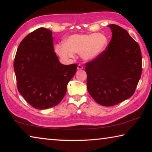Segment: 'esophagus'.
Here are the masks:
<instances>
[{
  "label": "esophagus",
  "instance_id": "34e87169",
  "mask_svg": "<svg viewBox=\"0 0 152 152\" xmlns=\"http://www.w3.org/2000/svg\"><path fill=\"white\" fill-rule=\"evenodd\" d=\"M77 69H78V70H82V69H83V66H82L81 64H78V67H77Z\"/></svg>",
  "mask_w": 152,
  "mask_h": 152
}]
</instances>
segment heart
Returning <instances> with one entry per match:
<instances>
[{
  "mask_svg": "<svg viewBox=\"0 0 152 152\" xmlns=\"http://www.w3.org/2000/svg\"><path fill=\"white\" fill-rule=\"evenodd\" d=\"M107 45L108 38L103 33L74 34L66 38L63 45H56L55 50L64 60L72 58L77 53H80L84 60L92 61L104 52Z\"/></svg>",
  "mask_w": 152,
  "mask_h": 152,
  "instance_id": "heart-1",
  "label": "heart"
}]
</instances>
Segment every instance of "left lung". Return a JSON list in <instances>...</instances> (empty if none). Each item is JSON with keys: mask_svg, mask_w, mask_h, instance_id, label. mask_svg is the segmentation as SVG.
Instances as JSON below:
<instances>
[{"mask_svg": "<svg viewBox=\"0 0 152 152\" xmlns=\"http://www.w3.org/2000/svg\"><path fill=\"white\" fill-rule=\"evenodd\" d=\"M112 38L107 50L86 64L87 90L97 103L113 106L134 94L142 71L138 43L117 25H109Z\"/></svg>", "mask_w": 152, "mask_h": 152, "instance_id": "obj_1", "label": "left lung"}]
</instances>
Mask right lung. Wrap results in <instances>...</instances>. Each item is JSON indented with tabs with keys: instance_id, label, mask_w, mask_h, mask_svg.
I'll return each mask as SVG.
<instances>
[{
	"instance_id": "add662e5",
	"label": "right lung",
	"mask_w": 152,
	"mask_h": 152,
	"mask_svg": "<svg viewBox=\"0 0 152 152\" xmlns=\"http://www.w3.org/2000/svg\"><path fill=\"white\" fill-rule=\"evenodd\" d=\"M52 31L41 27L20 43L14 61L17 88L35 109H48L63 99L77 65H64L53 50Z\"/></svg>"
}]
</instances>
